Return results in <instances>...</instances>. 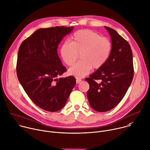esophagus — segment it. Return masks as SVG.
<instances>
[{
  "instance_id": "1",
  "label": "esophagus",
  "mask_w": 150,
  "mask_h": 150,
  "mask_svg": "<svg viewBox=\"0 0 150 150\" xmlns=\"http://www.w3.org/2000/svg\"><path fill=\"white\" fill-rule=\"evenodd\" d=\"M81 81H82V80L80 79H76V83H80Z\"/></svg>"
}]
</instances>
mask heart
I'll return each mask as SVG.
<instances>
[{"label": "heart", "instance_id": "obj_1", "mask_svg": "<svg viewBox=\"0 0 150 150\" xmlns=\"http://www.w3.org/2000/svg\"><path fill=\"white\" fill-rule=\"evenodd\" d=\"M112 49L110 40L90 30H81L75 32L71 41L64 42L60 47L63 61L71 66L78 59L80 61L68 70L69 75L82 78L88 75L93 69L101 68L108 61Z\"/></svg>", "mask_w": 150, "mask_h": 150}]
</instances>
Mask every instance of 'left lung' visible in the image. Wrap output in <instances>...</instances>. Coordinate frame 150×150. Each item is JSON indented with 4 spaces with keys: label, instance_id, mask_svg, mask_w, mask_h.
I'll list each match as a JSON object with an SVG mask.
<instances>
[{
    "label": "left lung",
    "instance_id": "8db88e82",
    "mask_svg": "<svg viewBox=\"0 0 150 150\" xmlns=\"http://www.w3.org/2000/svg\"><path fill=\"white\" fill-rule=\"evenodd\" d=\"M110 35L112 49L104 65L85 78L89 85L87 98L97 112L116 107L124 97L134 77L133 56L128 42L116 31L104 27Z\"/></svg>",
    "mask_w": 150,
    "mask_h": 150
}]
</instances>
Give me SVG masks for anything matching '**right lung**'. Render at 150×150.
<instances>
[{
	"label": "right lung",
	"instance_id": "right-lung-1",
	"mask_svg": "<svg viewBox=\"0 0 150 150\" xmlns=\"http://www.w3.org/2000/svg\"><path fill=\"white\" fill-rule=\"evenodd\" d=\"M73 29H38L21 43L18 50V80L32 101L48 112L62 109L76 84L72 76L58 79L67 71L58 56V45Z\"/></svg>",
	"mask_w": 150,
	"mask_h": 150
}]
</instances>
